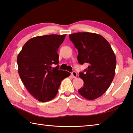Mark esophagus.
Masks as SVG:
<instances>
[{"mask_svg":"<svg viewBox=\"0 0 133 133\" xmlns=\"http://www.w3.org/2000/svg\"><path fill=\"white\" fill-rule=\"evenodd\" d=\"M71 76H73V77L74 78H76L77 76V73H76V71H73L71 73Z\"/></svg>","mask_w":133,"mask_h":133,"instance_id":"1","label":"esophagus"}]
</instances>
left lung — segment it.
I'll return each instance as SVG.
<instances>
[{"mask_svg":"<svg viewBox=\"0 0 133 133\" xmlns=\"http://www.w3.org/2000/svg\"><path fill=\"white\" fill-rule=\"evenodd\" d=\"M70 39L78 49L77 60L88 67L79 73L84 85L78 90L88 100L100 97L109 87L115 77L116 58L108 41L102 35L91 32H77L69 35Z\"/></svg>","mask_w":133,"mask_h":133,"instance_id":"8db88e82","label":"left lung"}]
</instances>
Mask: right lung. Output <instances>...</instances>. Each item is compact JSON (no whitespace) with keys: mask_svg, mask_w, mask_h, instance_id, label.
Segmentation results:
<instances>
[{"mask_svg":"<svg viewBox=\"0 0 133 133\" xmlns=\"http://www.w3.org/2000/svg\"><path fill=\"white\" fill-rule=\"evenodd\" d=\"M66 35L38 36L23 46L17 56L18 71L28 91L40 102L54 99L58 92L61 81L70 73L59 70L57 51Z\"/></svg>","mask_w":133,"mask_h":133,"instance_id":"obj_1","label":"right lung"}]
</instances>
